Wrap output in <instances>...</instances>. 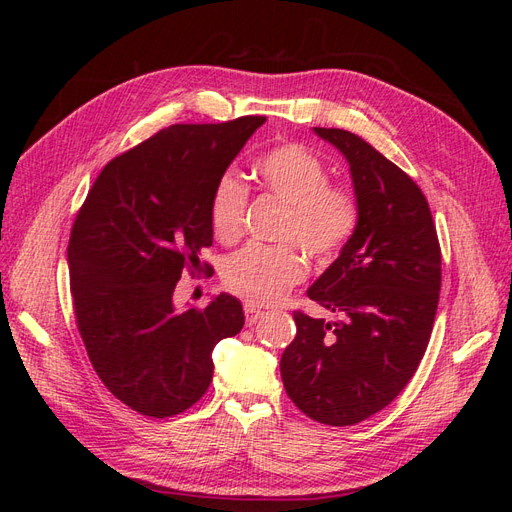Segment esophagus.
Wrapping results in <instances>:
<instances>
[{
  "label": "esophagus",
  "instance_id": "34e87169",
  "mask_svg": "<svg viewBox=\"0 0 512 512\" xmlns=\"http://www.w3.org/2000/svg\"><path fill=\"white\" fill-rule=\"evenodd\" d=\"M243 314H245V322L250 324V327H252V324H256V320H258V318H262V312H260V309H258V307H254V305H250V303H245V305H243Z\"/></svg>",
  "mask_w": 512,
  "mask_h": 512
}]
</instances>
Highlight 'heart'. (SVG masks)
<instances>
[{"instance_id":"b5f03b06","label":"heart","mask_w":512,"mask_h":512,"mask_svg":"<svg viewBox=\"0 0 512 512\" xmlns=\"http://www.w3.org/2000/svg\"><path fill=\"white\" fill-rule=\"evenodd\" d=\"M254 179L288 207L280 239L301 245L316 260H331L350 243L359 226V200L346 185L329 183V168L299 143H282L260 153ZM245 185L232 175L215 183L209 200L213 237L235 243L243 232ZM307 262L294 245H250L224 260V288L250 305H271L303 282Z\"/></svg>"}]
</instances>
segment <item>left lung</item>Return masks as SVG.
Returning a JSON list of instances; mask_svg holds the SVG:
<instances>
[{"label": "left lung", "instance_id": "8db88e82", "mask_svg": "<svg viewBox=\"0 0 512 512\" xmlns=\"http://www.w3.org/2000/svg\"><path fill=\"white\" fill-rule=\"evenodd\" d=\"M344 153L359 226L307 297L337 322L294 312L284 350V389L303 414L346 427L380 412L404 391L427 350L440 299L442 254L421 188L361 136L314 128Z\"/></svg>", "mask_w": 512, "mask_h": 512}]
</instances>
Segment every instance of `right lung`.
I'll use <instances>...</instances> for the list:
<instances>
[{
  "instance_id": "right-lung-1",
  "label": "right lung",
  "mask_w": 512,
  "mask_h": 512,
  "mask_svg": "<svg viewBox=\"0 0 512 512\" xmlns=\"http://www.w3.org/2000/svg\"><path fill=\"white\" fill-rule=\"evenodd\" d=\"M267 117L177 123L108 162L76 213L68 243L76 327L98 378L134 412L192 408L213 378L211 352L243 329V307L218 294L177 312L181 273L211 271L209 200Z\"/></svg>"
}]
</instances>
